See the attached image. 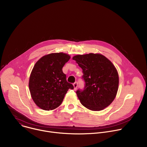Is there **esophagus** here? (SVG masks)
<instances>
[{
    "label": "esophagus",
    "instance_id": "1",
    "mask_svg": "<svg viewBox=\"0 0 147 147\" xmlns=\"http://www.w3.org/2000/svg\"><path fill=\"white\" fill-rule=\"evenodd\" d=\"M77 86H78V84H77V82H74V83L73 84V86H74V90H76V89H77Z\"/></svg>",
    "mask_w": 147,
    "mask_h": 147
}]
</instances>
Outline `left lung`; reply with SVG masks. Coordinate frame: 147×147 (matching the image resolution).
Masks as SVG:
<instances>
[{
	"mask_svg": "<svg viewBox=\"0 0 147 147\" xmlns=\"http://www.w3.org/2000/svg\"><path fill=\"white\" fill-rule=\"evenodd\" d=\"M82 69V78L85 82L83 90H78L77 95L87 109L99 111L113 101L119 86V75L112 63L98 53L78 55L73 57Z\"/></svg>",
	"mask_w": 147,
	"mask_h": 147,
	"instance_id": "left-lung-1",
	"label": "left lung"
}]
</instances>
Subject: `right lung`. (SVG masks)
Returning <instances> with one entry per match:
<instances>
[{
    "instance_id": "add662e5",
    "label": "right lung",
    "mask_w": 147,
    "mask_h": 147,
    "mask_svg": "<svg viewBox=\"0 0 147 147\" xmlns=\"http://www.w3.org/2000/svg\"><path fill=\"white\" fill-rule=\"evenodd\" d=\"M70 56L63 53L42 57L34 65L29 80L31 97L40 109L50 111L59 107L73 84L67 82L62 68Z\"/></svg>"
}]
</instances>
